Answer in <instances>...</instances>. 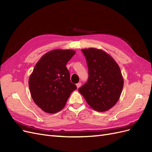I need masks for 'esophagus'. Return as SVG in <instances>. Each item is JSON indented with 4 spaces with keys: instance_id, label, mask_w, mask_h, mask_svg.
Returning a JSON list of instances; mask_svg holds the SVG:
<instances>
[{
    "instance_id": "esophagus-1",
    "label": "esophagus",
    "mask_w": 152,
    "mask_h": 152,
    "mask_svg": "<svg viewBox=\"0 0 152 152\" xmlns=\"http://www.w3.org/2000/svg\"><path fill=\"white\" fill-rule=\"evenodd\" d=\"M76 86H77V89H79V87H80V86H81V83H80V82H79V83H77V84H76Z\"/></svg>"
}]
</instances>
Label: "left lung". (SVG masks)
Instances as JSON below:
<instances>
[{
  "instance_id": "1",
  "label": "left lung",
  "mask_w": 152,
  "mask_h": 152,
  "mask_svg": "<svg viewBox=\"0 0 152 152\" xmlns=\"http://www.w3.org/2000/svg\"><path fill=\"white\" fill-rule=\"evenodd\" d=\"M88 66L89 78L79 89L87 103L93 110L106 112L120 98L124 79L117 62L102 49H82Z\"/></svg>"
}]
</instances>
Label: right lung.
Segmentation results:
<instances>
[{
    "label": "right lung",
    "mask_w": 152,
    "mask_h": 152,
    "mask_svg": "<svg viewBox=\"0 0 152 152\" xmlns=\"http://www.w3.org/2000/svg\"><path fill=\"white\" fill-rule=\"evenodd\" d=\"M75 53L71 49H54L43 55L35 65L29 78V89L34 102L44 112L60 111L77 89L66 67Z\"/></svg>",
    "instance_id": "obj_1"
}]
</instances>
